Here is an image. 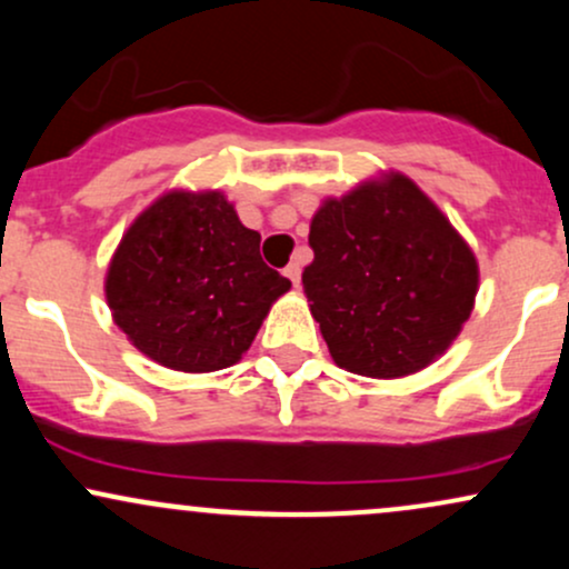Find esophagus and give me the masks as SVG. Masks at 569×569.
<instances>
[{
  "label": "esophagus",
  "instance_id": "34e87169",
  "mask_svg": "<svg viewBox=\"0 0 569 569\" xmlns=\"http://www.w3.org/2000/svg\"><path fill=\"white\" fill-rule=\"evenodd\" d=\"M283 272H286V278H289L293 286H299V280H302V267H299V262H291Z\"/></svg>",
  "mask_w": 569,
  "mask_h": 569
}]
</instances>
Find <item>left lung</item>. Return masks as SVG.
Segmentation results:
<instances>
[{
  "label": "left lung",
  "instance_id": "left-lung-1",
  "mask_svg": "<svg viewBox=\"0 0 569 569\" xmlns=\"http://www.w3.org/2000/svg\"><path fill=\"white\" fill-rule=\"evenodd\" d=\"M310 248L302 286L339 369L377 380L415 375L471 316L473 251L407 176L323 200Z\"/></svg>",
  "mask_w": 569,
  "mask_h": 569
}]
</instances>
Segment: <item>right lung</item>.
<instances>
[{"mask_svg":"<svg viewBox=\"0 0 569 569\" xmlns=\"http://www.w3.org/2000/svg\"><path fill=\"white\" fill-rule=\"evenodd\" d=\"M259 243L262 234L240 224L217 189L162 194L128 227L109 264L114 323L168 369L232 367L291 289L262 262Z\"/></svg>","mask_w":569,"mask_h":569,"instance_id":"add662e5","label":"right lung"}]
</instances>
